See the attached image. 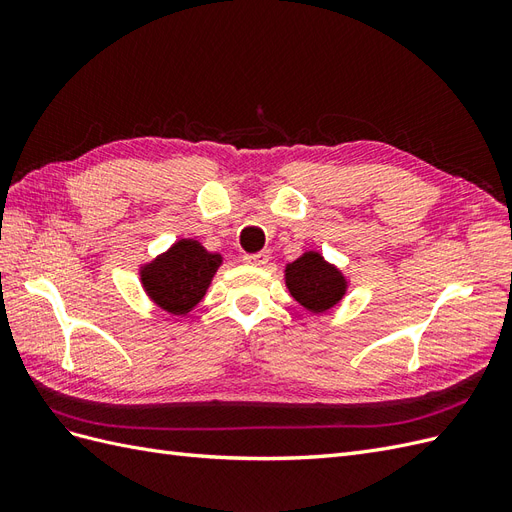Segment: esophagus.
I'll use <instances>...</instances> for the list:
<instances>
[{"label": "esophagus", "instance_id": "obj_1", "mask_svg": "<svg viewBox=\"0 0 512 512\" xmlns=\"http://www.w3.org/2000/svg\"><path fill=\"white\" fill-rule=\"evenodd\" d=\"M243 260L247 262V265H256V267H262L267 265L269 262V252H258V254H245Z\"/></svg>", "mask_w": 512, "mask_h": 512}]
</instances>
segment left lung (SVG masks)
<instances>
[{
    "instance_id": "left-lung-1",
    "label": "left lung",
    "mask_w": 512,
    "mask_h": 512,
    "mask_svg": "<svg viewBox=\"0 0 512 512\" xmlns=\"http://www.w3.org/2000/svg\"><path fill=\"white\" fill-rule=\"evenodd\" d=\"M286 286L299 305L307 312H329L344 299L348 282L344 273L318 252H305L290 265H286Z\"/></svg>"
}]
</instances>
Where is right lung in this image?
<instances>
[{
    "mask_svg": "<svg viewBox=\"0 0 512 512\" xmlns=\"http://www.w3.org/2000/svg\"><path fill=\"white\" fill-rule=\"evenodd\" d=\"M220 265V254L207 252L194 239H181L141 267V282L147 297L164 312L188 316L203 301Z\"/></svg>",
    "mask_w": 512,
    "mask_h": 512,
    "instance_id": "1",
    "label": "right lung"
}]
</instances>
